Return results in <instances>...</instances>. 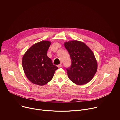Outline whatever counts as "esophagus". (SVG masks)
<instances>
[{
	"instance_id": "obj_1",
	"label": "esophagus",
	"mask_w": 120,
	"mask_h": 120,
	"mask_svg": "<svg viewBox=\"0 0 120 120\" xmlns=\"http://www.w3.org/2000/svg\"><path fill=\"white\" fill-rule=\"evenodd\" d=\"M62 66V64H58V65H57V67H58V68L61 67Z\"/></svg>"
}]
</instances>
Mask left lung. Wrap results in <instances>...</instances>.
I'll return each mask as SVG.
<instances>
[{"instance_id":"left-lung-1","label":"left lung","mask_w":120,"mask_h":120,"mask_svg":"<svg viewBox=\"0 0 120 120\" xmlns=\"http://www.w3.org/2000/svg\"><path fill=\"white\" fill-rule=\"evenodd\" d=\"M64 45L72 61L71 67L66 69L68 78L79 85L88 83L97 70V62L93 51L84 43L77 40L65 42Z\"/></svg>"}]
</instances>
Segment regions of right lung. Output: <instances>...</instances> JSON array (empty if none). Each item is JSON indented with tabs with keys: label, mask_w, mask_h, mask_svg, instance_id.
<instances>
[{
	"label": "right lung",
	"mask_w": 120,
	"mask_h": 120,
	"mask_svg": "<svg viewBox=\"0 0 120 120\" xmlns=\"http://www.w3.org/2000/svg\"><path fill=\"white\" fill-rule=\"evenodd\" d=\"M51 45L49 41H42L32 45L22 58L23 68L27 79L33 83L44 85L53 78L58 67L47 56Z\"/></svg>",
	"instance_id": "right-lung-1"
}]
</instances>
